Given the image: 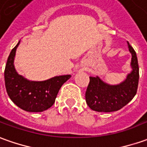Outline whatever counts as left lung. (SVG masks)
Masks as SVG:
<instances>
[{"mask_svg": "<svg viewBox=\"0 0 147 147\" xmlns=\"http://www.w3.org/2000/svg\"><path fill=\"white\" fill-rule=\"evenodd\" d=\"M128 47L132 55V71L124 81L117 85H110L102 81L98 76L89 77L90 81L87 88L85 99L91 109L104 113L117 111L126 105L136 95L139 67L135 51L129 42Z\"/></svg>", "mask_w": 147, "mask_h": 147, "instance_id": "1", "label": "left lung"}]
</instances>
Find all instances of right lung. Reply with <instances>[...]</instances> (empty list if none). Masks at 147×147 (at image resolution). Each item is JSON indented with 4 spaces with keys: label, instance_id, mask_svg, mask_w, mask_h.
<instances>
[{
    "label": "right lung",
    "instance_id": "right-lung-1",
    "mask_svg": "<svg viewBox=\"0 0 147 147\" xmlns=\"http://www.w3.org/2000/svg\"><path fill=\"white\" fill-rule=\"evenodd\" d=\"M18 43L11 51L5 69L6 92L17 106L27 112H42L54 105L62 85L71 75L59 76L44 81H30L15 70L14 57Z\"/></svg>",
    "mask_w": 147,
    "mask_h": 147
}]
</instances>
